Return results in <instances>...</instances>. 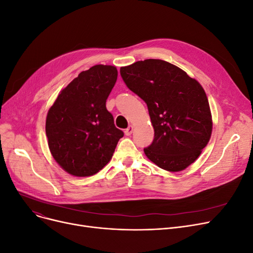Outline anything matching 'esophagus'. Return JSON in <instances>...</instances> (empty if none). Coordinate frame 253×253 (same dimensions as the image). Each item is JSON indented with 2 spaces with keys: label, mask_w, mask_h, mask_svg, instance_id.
Masks as SVG:
<instances>
[{
  "label": "esophagus",
  "mask_w": 253,
  "mask_h": 253,
  "mask_svg": "<svg viewBox=\"0 0 253 253\" xmlns=\"http://www.w3.org/2000/svg\"><path fill=\"white\" fill-rule=\"evenodd\" d=\"M133 130H134L133 126H127V128L125 130V134H126V136H130V135H131V133H133Z\"/></svg>",
  "instance_id": "obj_1"
}]
</instances>
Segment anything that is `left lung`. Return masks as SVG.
Wrapping results in <instances>:
<instances>
[{
  "label": "left lung",
  "instance_id": "8db88e82",
  "mask_svg": "<svg viewBox=\"0 0 253 253\" xmlns=\"http://www.w3.org/2000/svg\"><path fill=\"white\" fill-rule=\"evenodd\" d=\"M126 86L147 104L154 139L144 149L162 169L180 172L194 163L212 133L208 98L186 72L162 59H145L120 68Z\"/></svg>",
  "mask_w": 253,
  "mask_h": 253
}]
</instances>
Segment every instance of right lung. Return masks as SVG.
<instances>
[{
	"mask_svg": "<svg viewBox=\"0 0 253 253\" xmlns=\"http://www.w3.org/2000/svg\"><path fill=\"white\" fill-rule=\"evenodd\" d=\"M116 79V67L95 65L62 89L48 110V146L67 173L77 177L98 173L110 162L124 137L106 108Z\"/></svg>",
	"mask_w": 253,
	"mask_h": 253,
	"instance_id": "add662e5",
	"label": "right lung"
}]
</instances>
